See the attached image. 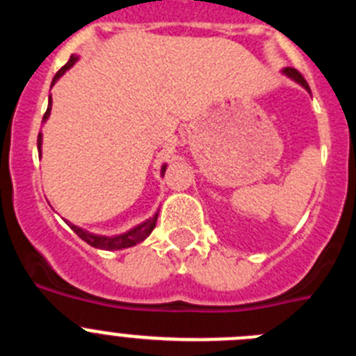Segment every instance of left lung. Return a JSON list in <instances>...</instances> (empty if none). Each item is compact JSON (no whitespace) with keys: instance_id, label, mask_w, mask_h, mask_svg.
Here are the masks:
<instances>
[{"instance_id":"1","label":"left lung","mask_w":356,"mask_h":356,"mask_svg":"<svg viewBox=\"0 0 356 356\" xmlns=\"http://www.w3.org/2000/svg\"><path fill=\"white\" fill-rule=\"evenodd\" d=\"M282 72H284L285 76H289V78H291V80H294L296 83H300L301 87H303V89H307L308 92H310V87H308V83H307V81H305V78L301 76L300 72L296 71L294 67H285L284 71H282Z\"/></svg>"}]
</instances>
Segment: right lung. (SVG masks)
Here are the masks:
<instances>
[{
  "label": "right lung",
  "mask_w": 356,
  "mask_h": 356,
  "mask_svg": "<svg viewBox=\"0 0 356 356\" xmlns=\"http://www.w3.org/2000/svg\"><path fill=\"white\" fill-rule=\"evenodd\" d=\"M76 62H78V56L71 55V58H69L67 64H65L64 67H62L60 71L55 74L51 85H55L56 81L60 80V76H64V72L69 71V69L76 64ZM49 114H51V96H49L48 110H46V114H44L42 122L48 121ZM37 147H39V156H40L42 155V149H40V147H42V134H39V137H37ZM165 168H168V163H163L162 165V169H160V176H163ZM156 219H159V210L155 212V216L149 217V219H146L144 222L134 226V228H130L128 232H124V234H118V235H97V234H92V232H87V229L80 228V226L72 225V222H69V221H67V225L71 226L72 232H74V234H76L81 241H85L92 248H97V250H105V251H118V250H127V248L135 246V244H139V242H143L144 238L149 237V234L153 232V228H155V225H156Z\"/></svg>",
  "instance_id": "obj_1"
}]
</instances>
